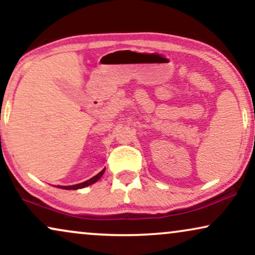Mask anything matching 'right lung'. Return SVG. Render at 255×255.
Segmentation results:
<instances>
[{
  "label": "right lung",
  "mask_w": 255,
  "mask_h": 255,
  "mask_svg": "<svg viewBox=\"0 0 255 255\" xmlns=\"http://www.w3.org/2000/svg\"><path fill=\"white\" fill-rule=\"evenodd\" d=\"M104 170H106V168H104L103 170H101V172H100L99 174H97V175H95L94 177H92V179H89L88 181H85V182H82V183L75 184V186H68V187H62V186H59V188H61V189H67V190H69V189L75 190V189H81V188L88 187V186H90V184L95 183L97 180H100V179H101V176L103 175Z\"/></svg>",
  "instance_id": "1"
}]
</instances>
